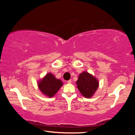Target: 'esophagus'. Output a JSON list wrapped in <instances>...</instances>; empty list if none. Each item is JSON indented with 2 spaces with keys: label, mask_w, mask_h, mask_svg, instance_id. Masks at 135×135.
I'll return each mask as SVG.
<instances>
[{
  "label": "esophagus",
  "mask_w": 135,
  "mask_h": 135,
  "mask_svg": "<svg viewBox=\"0 0 135 135\" xmlns=\"http://www.w3.org/2000/svg\"><path fill=\"white\" fill-rule=\"evenodd\" d=\"M71 82L72 81H71V80H69L67 81V83H71Z\"/></svg>",
  "instance_id": "esophagus-1"
}]
</instances>
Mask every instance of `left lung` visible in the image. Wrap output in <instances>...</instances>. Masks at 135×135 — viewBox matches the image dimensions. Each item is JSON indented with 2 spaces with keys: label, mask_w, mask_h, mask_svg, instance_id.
Masks as SVG:
<instances>
[{
  "label": "left lung",
  "mask_w": 135,
  "mask_h": 135,
  "mask_svg": "<svg viewBox=\"0 0 135 135\" xmlns=\"http://www.w3.org/2000/svg\"><path fill=\"white\" fill-rule=\"evenodd\" d=\"M76 83L80 92L86 98H92L99 87V81L97 77L87 71L79 74Z\"/></svg>",
  "instance_id": "8db88e82"
}]
</instances>
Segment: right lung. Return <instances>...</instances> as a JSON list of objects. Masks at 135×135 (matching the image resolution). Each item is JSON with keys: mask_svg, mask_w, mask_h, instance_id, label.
Here are the masks:
<instances>
[{"mask_svg": "<svg viewBox=\"0 0 135 135\" xmlns=\"http://www.w3.org/2000/svg\"><path fill=\"white\" fill-rule=\"evenodd\" d=\"M37 86L43 95L52 98L63 86V82L60 79H56L53 74L49 73L38 80Z\"/></svg>", "mask_w": 135, "mask_h": 135, "instance_id": "obj_1", "label": "right lung"}]
</instances>
